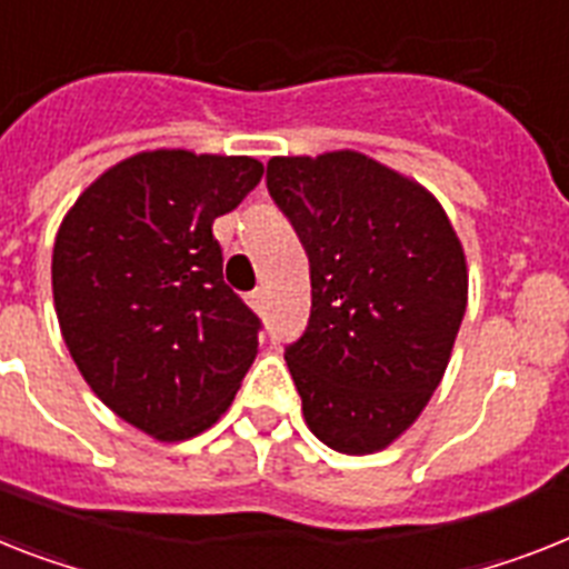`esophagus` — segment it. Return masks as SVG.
<instances>
[{"label": "esophagus", "mask_w": 569, "mask_h": 569, "mask_svg": "<svg viewBox=\"0 0 569 569\" xmlns=\"http://www.w3.org/2000/svg\"><path fill=\"white\" fill-rule=\"evenodd\" d=\"M247 302H250V308H256V311H264L267 290L264 288H256V290H252V293H247Z\"/></svg>", "instance_id": "34e87169"}]
</instances>
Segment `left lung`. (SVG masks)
<instances>
[{
    "label": "left lung",
    "instance_id": "8db88e82",
    "mask_svg": "<svg viewBox=\"0 0 569 569\" xmlns=\"http://www.w3.org/2000/svg\"><path fill=\"white\" fill-rule=\"evenodd\" d=\"M267 189L311 264L308 328L284 349L305 421L340 453L387 448L448 369L462 243L433 194L355 150L273 157Z\"/></svg>",
    "mask_w": 569,
    "mask_h": 569
}]
</instances>
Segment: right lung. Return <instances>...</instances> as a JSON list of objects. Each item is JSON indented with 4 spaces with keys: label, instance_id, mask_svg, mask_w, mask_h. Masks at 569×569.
Masks as SVG:
<instances>
[{
    "label": "right lung",
    "instance_id": "add662e5",
    "mask_svg": "<svg viewBox=\"0 0 569 569\" xmlns=\"http://www.w3.org/2000/svg\"><path fill=\"white\" fill-rule=\"evenodd\" d=\"M252 157L148 150L60 223L51 290L69 355L116 416L180 442L232 403L261 319L223 281L211 223L261 182Z\"/></svg>",
    "mask_w": 569,
    "mask_h": 569
}]
</instances>
